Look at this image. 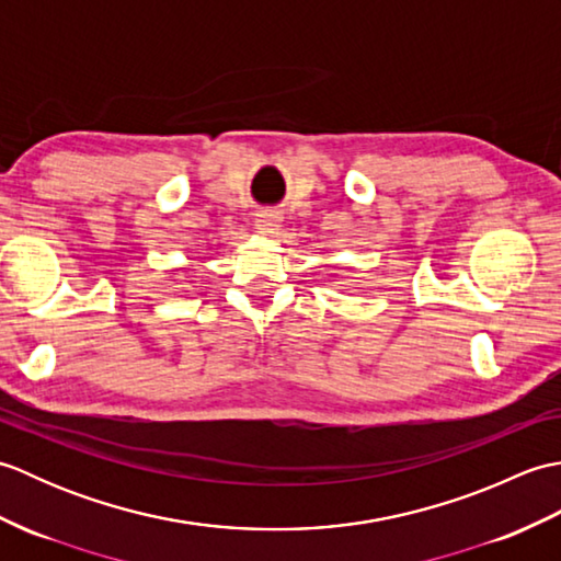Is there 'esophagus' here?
Here are the masks:
<instances>
[{"label": "esophagus", "instance_id": "esophagus-1", "mask_svg": "<svg viewBox=\"0 0 561 561\" xmlns=\"http://www.w3.org/2000/svg\"><path fill=\"white\" fill-rule=\"evenodd\" d=\"M282 226V217L277 211L272 209H262L255 214V229L262 233V236H274L279 231Z\"/></svg>", "mask_w": 561, "mask_h": 561}]
</instances>
